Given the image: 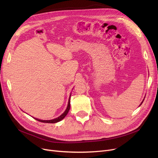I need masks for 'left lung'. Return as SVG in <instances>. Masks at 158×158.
<instances>
[{
  "mask_svg": "<svg viewBox=\"0 0 158 158\" xmlns=\"http://www.w3.org/2000/svg\"><path fill=\"white\" fill-rule=\"evenodd\" d=\"M143 101H144V100H143ZM143 101H142V103H141V104H140V105H142V103H143ZM140 105H139V106H140Z\"/></svg>",
  "mask_w": 158,
  "mask_h": 158,
  "instance_id": "8db88e82",
  "label": "left lung"
}]
</instances>
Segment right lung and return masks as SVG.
<instances>
[{
    "label": "right lung",
    "mask_w": 158,
    "mask_h": 158,
    "mask_svg": "<svg viewBox=\"0 0 158 158\" xmlns=\"http://www.w3.org/2000/svg\"><path fill=\"white\" fill-rule=\"evenodd\" d=\"M70 98H69V104H68V106H67V108H66V110H65V111L60 116V117H57L55 119H53V120H39V119H37V118H35V120L39 121V122H44V123H56V122H58L61 121V120H63L65 117L66 115L67 114V113H69V110H70Z\"/></svg>",
    "instance_id": "1"
}]
</instances>
